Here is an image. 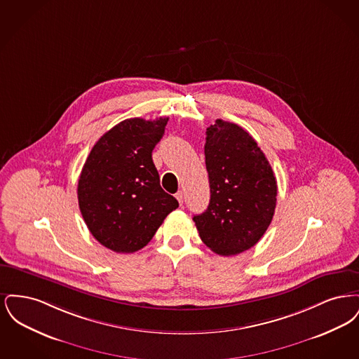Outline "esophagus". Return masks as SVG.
<instances>
[{
  "label": "esophagus",
  "instance_id": "34e87169",
  "mask_svg": "<svg viewBox=\"0 0 359 359\" xmlns=\"http://www.w3.org/2000/svg\"><path fill=\"white\" fill-rule=\"evenodd\" d=\"M176 199L179 201L180 205H183V201H184V192H183V191H179V192L176 194Z\"/></svg>",
  "mask_w": 359,
  "mask_h": 359
}]
</instances>
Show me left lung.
I'll use <instances>...</instances> for the list:
<instances>
[{
  "label": "left lung",
  "instance_id": "obj_1",
  "mask_svg": "<svg viewBox=\"0 0 359 359\" xmlns=\"http://www.w3.org/2000/svg\"><path fill=\"white\" fill-rule=\"evenodd\" d=\"M205 136L211 196L194 222L205 246L236 256L253 248L272 222L277 182L256 140L237 123L217 120Z\"/></svg>",
  "mask_w": 359,
  "mask_h": 359
}]
</instances>
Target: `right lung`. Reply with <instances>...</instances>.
<instances>
[{
	"label": "right lung",
	"instance_id": "add662e5",
	"mask_svg": "<svg viewBox=\"0 0 359 359\" xmlns=\"http://www.w3.org/2000/svg\"><path fill=\"white\" fill-rule=\"evenodd\" d=\"M167 122L168 117L122 121L97 141L81 172L82 217L93 237L116 253L142 249L179 207L160 186L152 160Z\"/></svg>",
	"mask_w": 359,
	"mask_h": 359
}]
</instances>
